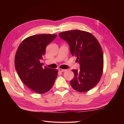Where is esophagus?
<instances>
[{
  "mask_svg": "<svg viewBox=\"0 0 124 124\" xmlns=\"http://www.w3.org/2000/svg\"><path fill=\"white\" fill-rule=\"evenodd\" d=\"M59 71L60 72H65V71H66L67 70H65V69H61V68H59Z\"/></svg>",
  "mask_w": 124,
  "mask_h": 124,
  "instance_id": "34e87169",
  "label": "esophagus"
}]
</instances>
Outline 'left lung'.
I'll return each instance as SVG.
<instances>
[{"mask_svg":"<svg viewBox=\"0 0 124 124\" xmlns=\"http://www.w3.org/2000/svg\"><path fill=\"white\" fill-rule=\"evenodd\" d=\"M69 44L72 56L77 57L80 69H73L75 77L70 84L79 92H86L100 81L103 70V54L97 39L87 31L74 30L59 34Z\"/></svg>","mask_w":124,"mask_h":124,"instance_id":"obj_1","label":"left lung"}]
</instances>
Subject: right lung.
I'll use <instances>...</instances> for the list:
<instances>
[{
    "mask_svg": "<svg viewBox=\"0 0 124 124\" xmlns=\"http://www.w3.org/2000/svg\"><path fill=\"white\" fill-rule=\"evenodd\" d=\"M56 34H41L28 37L20 44L15 56V67L21 80L38 94L49 91L57 76V69L42 67L40 62L46 47L56 38Z\"/></svg>",
    "mask_w": 124,
    "mask_h": 124,
    "instance_id": "add662e5",
    "label": "right lung"
}]
</instances>
